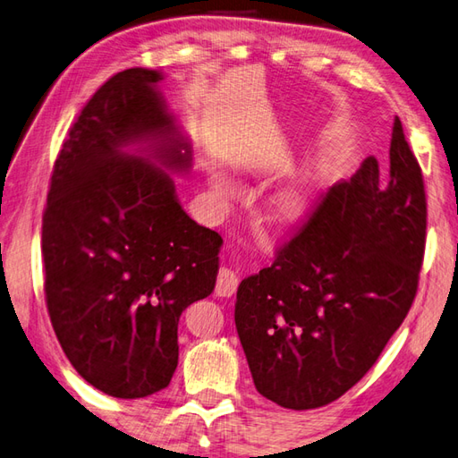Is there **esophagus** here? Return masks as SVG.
<instances>
[{
	"mask_svg": "<svg viewBox=\"0 0 458 458\" xmlns=\"http://www.w3.org/2000/svg\"><path fill=\"white\" fill-rule=\"evenodd\" d=\"M237 283H239V278L231 268H225V267L219 268L217 283H216V294L223 296V298L233 296V293L237 291Z\"/></svg>",
	"mask_w": 458,
	"mask_h": 458,
	"instance_id": "esophagus-1",
	"label": "esophagus"
}]
</instances>
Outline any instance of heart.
<instances>
[{
  "label": "heart",
  "mask_w": 458,
  "mask_h": 458,
  "mask_svg": "<svg viewBox=\"0 0 458 458\" xmlns=\"http://www.w3.org/2000/svg\"><path fill=\"white\" fill-rule=\"evenodd\" d=\"M296 209V203H293V205H288V211H294Z\"/></svg>",
  "instance_id": "heart-1"
}]
</instances>
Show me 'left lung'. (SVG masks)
I'll list each match as a JSON object with an SVG mask.
<instances>
[{"instance_id": "1", "label": "left lung", "mask_w": 458, "mask_h": 458, "mask_svg": "<svg viewBox=\"0 0 458 458\" xmlns=\"http://www.w3.org/2000/svg\"><path fill=\"white\" fill-rule=\"evenodd\" d=\"M425 237L423 172L395 116L387 177L366 157L239 284L235 326L259 394L304 411L356 386L415 301Z\"/></svg>"}]
</instances>
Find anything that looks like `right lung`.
<instances>
[{"instance_id":"right-lung-1","label":"right lung","mask_w":458,"mask_h":458,"mask_svg":"<svg viewBox=\"0 0 458 458\" xmlns=\"http://www.w3.org/2000/svg\"><path fill=\"white\" fill-rule=\"evenodd\" d=\"M126 69L81 110L53 165L41 229L45 302L72 368L118 399L170 386L177 322L209 296L221 235L182 209L167 170H190L191 148L154 85ZM151 144L152 155L123 148Z\"/></svg>"}]
</instances>
